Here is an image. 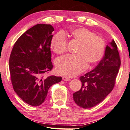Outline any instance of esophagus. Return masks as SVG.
Returning <instances> with one entry per match:
<instances>
[{
	"label": "esophagus",
	"instance_id": "esophagus-1",
	"mask_svg": "<svg viewBox=\"0 0 130 130\" xmlns=\"http://www.w3.org/2000/svg\"><path fill=\"white\" fill-rule=\"evenodd\" d=\"M62 79H63V81H70L71 79H70L69 77H62Z\"/></svg>",
	"mask_w": 130,
	"mask_h": 130
}]
</instances>
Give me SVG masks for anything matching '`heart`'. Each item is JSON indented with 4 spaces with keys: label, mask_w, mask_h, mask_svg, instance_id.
<instances>
[{
    "label": "heart",
    "mask_w": 130,
    "mask_h": 130,
    "mask_svg": "<svg viewBox=\"0 0 130 130\" xmlns=\"http://www.w3.org/2000/svg\"><path fill=\"white\" fill-rule=\"evenodd\" d=\"M70 35L79 43L75 55H66L58 59L56 70L60 75H76L90 65L98 63L104 55L106 44L102 38L86 28H79L72 30ZM67 40L63 32L55 34L51 40V47L56 53L61 54L67 51Z\"/></svg>",
    "instance_id": "b5f03b06"
}]
</instances>
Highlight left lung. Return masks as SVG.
Segmentation results:
<instances>
[{"instance_id":"obj_1","label":"left lung","mask_w":130,"mask_h":130,"mask_svg":"<svg viewBox=\"0 0 130 130\" xmlns=\"http://www.w3.org/2000/svg\"><path fill=\"white\" fill-rule=\"evenodd\" d=\"M120 66L117 46L112 40L106 46L104 56L98 66L80 77L81 89L73 94L76 104L88 109L103 101L113 89Z\"/></svg>"}]
</instances>
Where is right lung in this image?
<instances>
[{
  "label": "right lung",
  "mask_w": 130,
  "mask_h": 130,
  "mask_svg": "<svg viewBox=\"0 0 130 130\" xmlns=\"http://www.w3.org/2000/svg\"><path fill=\"white\" fill-rule=\"evenodd\" d=\"M53 27L37 24L17 40L9 58L13 88L27 104L38 106L44 102L51 86L60 82L61 77L44 76L52 70L51 44Z\"/></svg>",
  "instance_id": "right-lung-1"
}]
</instances>
